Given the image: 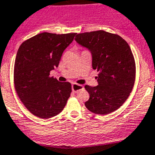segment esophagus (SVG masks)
Wrapping results in <instances>:
<instances>
[{
  "instance_id": "obj_1",
  "label": "esophagus",
  "mask_w": 155,
  "mask_h": 155,
  "mask_svg": "<svg viewBox=\"0 0 155 155\" xmlns=\"http://www.w3.org/2000/svg\"><path fill=\"white\" fill-rule=\"evenodd\" d=\"M83 85L77 84V83H72V91L74 92V93H77L79 90H83Z\"/></svg>"
}]
</instances>
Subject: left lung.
Instances as JSON below:
<instances>
[{"mask_svg":"<svg viewBox=\"0 0 155 155\" xmlns=\"http://www.w3.org/2000/svg\"><path fill=\"white\" fill-rule=\"evenodd\" d=\"M92 55V66L99 72L98 85L86 90L90 99L86 108L97 114H110L124 104L135 80L134 58L129 45L120 36L103 30L78 34L75 38Z\"/></svg>","mask_w":155,"mask_h":155,"instance_id":"1","label":"left lung"}]
</instances>
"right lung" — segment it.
I'll return each mask as SVG.
<instances>
[{
    "label": "right lung",
    "instance_id": "obj_1",
    "mask_svg": "<svg viewBox=\"0 0 155 155\" xmlns=\"http://www.w3.org/2000/svg\"><path fill=\"white\" fill-rule=\"evenodd\" d=\"M76 35L40 33L24 41L18 50L14 68L15 90L26 108L38 117L56 116L70 97L71 83L58 82L49 74L58 66L64 50Z\"/></svg>",
    "mask_w": 155,
    "mask_h": 155
}]
</instances>
